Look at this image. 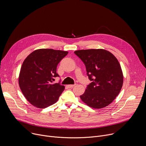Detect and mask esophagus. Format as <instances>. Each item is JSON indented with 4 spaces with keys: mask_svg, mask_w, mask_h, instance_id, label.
Returning <instances> with one entry per match:
<instances>
[{
    "mask_svg": "<svg viewBox=\"0 0 146 146\" xmlns=\"http://www.w3.org/2000/svg\"><path fill=\"white\" fill-rule=\"evenodd\" d=\"M75 85L74 84V85H72V84H70V85H68V88H73L74 86Z\"/></svg>",
    "mask_w": 146,
    "mask_h": 146,
    "instance_id": "obj_1",
    "label": "esophagus"
}]
</instances>
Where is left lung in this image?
<instances>
[{
  "mask_svg": "<svg viewBox=\"0 0 146 146\" xmlns=\"http://www.w3.org/2000/svg\"><path fill=\"white\" fill-rule=\"evenodd\" d=\"M84 62L87 74L92 82L80 95L83 102L94 109L108 106L119 94L123 84V74L118 60L103 49L74 51Z\"/></svg>",
  "mask_w": 146,
  "mask_h": 146,
  "instance_id": "8db88e82",
  "label": "left lung"
}]
</instances>
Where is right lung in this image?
<instances>
[{"label": "right lung", "mask_w": 146, "mask_h": 146, "mask_svg": "<svg viewBox=\"0 0 146 146\" xmlns=\"http://www.w3.org/2000/svg\"><path fill=\"white\" fill-rule=\"evenodd\" d=\"M68 51L38 49L31 53L21 68L18 83L23 95L37 108L44 109L56 103L65 86L52 83L59 77L56 67Z\"/></svg>", "instance_id": "1"}]
</instances>
